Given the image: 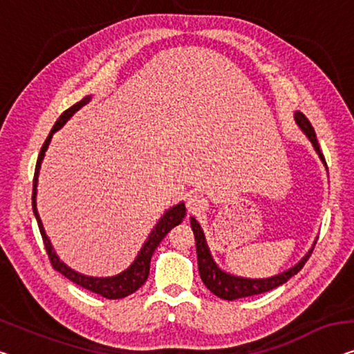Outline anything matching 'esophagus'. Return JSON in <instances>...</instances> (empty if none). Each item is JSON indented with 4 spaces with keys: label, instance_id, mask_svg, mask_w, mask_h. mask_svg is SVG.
I'll return each instance as SVG.
<instances>
[{
    "label": "esophagus",
    "instance_id": "obj_1",
    "mask_svg": "<svg viewBox=\"0 0 354 354\" xmlns=\"http://www.w3.org/2000/svg\"><path fill=\"white\" fill-rule=\"evenodd\" d=\"M205 207H207V200H205L203 195L200 194H191L186 200V208L191 214L202 213Z\"/></svg>",
    "mask_w": 354,
    "mask_h": 354
}]
</instances>
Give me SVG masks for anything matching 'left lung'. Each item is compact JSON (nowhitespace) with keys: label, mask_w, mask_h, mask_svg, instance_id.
I'll return each mask as SVG.
<instances>
[{"label":"left lung","mask_w":354,"mask_h":354,"mask_svg":"<svg viewBox=\"0 0 354 354\" xmlns=\"http://www.w3.org/2000/svg\"><path fill=\"white\" fill-rule=\"evenodd\" d=\"M295 122H297L300 129L305 131V135H307L308 140L312 141L315 151L318 152L319 159L324 162L326 167H328L323 152H321V149H319L318 140H316L315 129L312 127V124H310V120L305 118V114L295 113ZM191 225H192V230L195 235V246H197V261H198L200 278H202L203 284L209 289L211 292L224 300L250 297V295L262 294V292L272 291V289L281 286V284L286 283L289 278L297 275V272L302 270L305 262L308 261V257L312 256V252H313V248H312L308 254L305 256L304 259L297 263V266H294L292 268H289V270L279 273V275H275L272 278L250 279V278L234 277V275H229V273L223 272L218 266H216V262L213 261V257H211V254H209L203 230H202V227H200V224L197 223V221H195V218H191Z\"/></svg>","instance_id":"obj_1"}]
</instances>
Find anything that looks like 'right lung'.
Returning <instances> with one entry per match:
<instances>
[{"label":"right lung","mask_w":354,"mask_h":354,"mask_svg":"<svg viewBox=\"0 0 354 354\" xmlns=\"http://www.w3.org/2000/svg\"><path fill=\"white\" fill-rule=\"evenodd\" d=\"M88 100H91V97H86V98H82L81 102L73 104L71 108H68L65 113L60 115L59 120L55 122V125L52 127L49 136H47L44 145H42V147H41L38 160H36L35 178H33V197H31V200H33V213L36 216V221H38V227H39V232H41L42 241H44L47 256H49V261L52 263V267H54L57 272H60L62 275H65L68 279H70V281L76 283L81 288L88 289V291H92L95 294L102 295V297H104V299H122V297H127V295L133 294L136 289H140L146 283L147 275H149V263H151L152 254H154L157 246L160 245L163 236H165L168 232L175 227V225L181 224L183 218L186 216V207H184V203H179V205H176V207H173L171 209H168L167 213L162 216V219L159 221V223H157L154 230H152L149 234V239L146 240L145 246L141 248V251L138 252V257H136L135 262L131 263V266L127 268L125 272L119 273V275L111 277V278L86 277V275H81V273H77L75 270H71L70 267H66L65 263L60 262V259L57 257L55 252L52 251V245H50L49 239H47L44 227H42L38 209H36V186H38V175H39L41 160H42V157H44V152L47 151V146H49V143H50L52 135H54L55 131L59 130L60 127L65 124L66 120L70 119L79 108H82L84 104L88 103Z\"/></svg>","instance_id":"right-lung-1"}]
</instances>
